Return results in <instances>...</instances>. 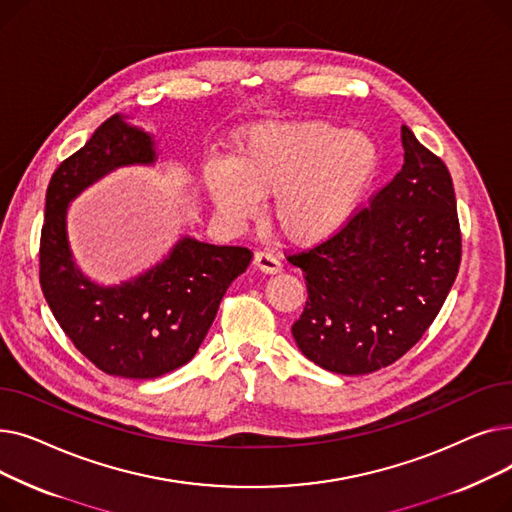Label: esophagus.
Here are the masks:
<instances>
[{"label": "esophagus", "mask_w": 512, "mask_h": 512, "mask_svg": "<svg viewBox=\"0 0 512 512\" xmlns=\"http://www.w3.org/2000/svg\"><path fill=\"white\" fill-rule=\"evenodd\" d=\"M253 265L257 267L259 272H263V274H278V272L282 270V263H280L274 255L265 253V251L255 253V257H253Z\"/></svg>", "instance_id": "obj_1"}]
</instances>
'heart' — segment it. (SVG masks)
Masks as SVG:
<instances>
[{
  "label": "heart",
  "mask_w": 512,
  "mask_h": 512,
  "mask_svg": "<svg viewBox=\"0 0 512 512\" xmlns=\"http://www.w3.org/2000/svg\"><path fill=\"white\" fill-rule=\"evenodd\" d=\"M380 147L361 130L330 122H267L236 134L230 159L211 157L203 182L215 209L251 220L272 199L278 232L313 247L342 232L380 174Z\"/></svg>",
  "instance_id": "heart-1"
}]
</instances>
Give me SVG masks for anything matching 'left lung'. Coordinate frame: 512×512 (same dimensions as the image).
Here are the masks:
<instances>
[{
    "mask_svg": "<svg viewBox=\"0 0 512 512\" xmlns=\"http://www.w3.org/2000/svg\"><path fill=\"white\" fill-rule=\"evenodd\" d=\"M405 164L357 218L288 255L309 299L294 321L301 353L334 373L392 365L440 313L461 265V226L444 161L402 126Z\"/></svg>",
    "mask_w": 512,
    "mask_h": 512,
    "instance_id": "obj_1",
    "label": "left lung"
}]
</instances>
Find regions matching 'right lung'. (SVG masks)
I'll return each instance as SVG.
<instances>
[{
  "label": "right lung",
  "mask_w": 512,
  "mask_h": 512,
  "mask_svg": "<svg viewBox=\"0 0 512 512\" xmlns=\"http://www.w3.org/2000/svg\"><path fill=\"white\" fill-rule=\"evenodd\" d=\"M155 141L120 114L53 172L45 195L39 280L60 328L97 369L153 380L191 361L207 336L228 286L253 253L182 236L170 255L118 286H99L76 265L66 230L72 199L122 166H151Z\"/></svg>",
  "instance_id": "add662e5"
}]
</instances>
